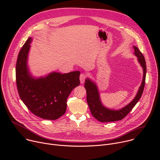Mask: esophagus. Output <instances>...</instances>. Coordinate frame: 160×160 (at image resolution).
<instances>
[{
    "instance_id": "obj_1",
    "label": "esophagus",
    "mask_w": 160,
    "mask_h": 160,
    "mask_svg": "<svg viewBox=\"0 0 160 160\" xmlns=\"http://www.w3.org/2000/svg\"><path fill=\"white\" fill-rule=\"evenodd\" d=\"M86 77H87V75L85 74H83V73H82L80 75V83H84V81H85Z\"/></svg>"
}]
</instances>
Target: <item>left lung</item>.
I'll use <instances>...</instances> for the list:
<instances>
[{
    "mask_svg": "<svg viewBox=\"0 0 160 160\" xmlns=\"http://www.w3.org/2000/svg\"><path fill=\"white\" fill-rule=\"evenodd\" d=\"M134 55L138 58V61L143 69V77L141 86L135 98L128 104L119 109H114L106 107L102 102L99 91L96 82L89 78L85 80V88L87 92V102L92 116L101 122H111L122 120L126 117L132 108L135 106L141 98L145 85L146 66L144 56L138 48L133 46Z\"/></svg>",
    "mask_w": 160,
    "mask_h": 160,
    "instance_id": "8db88e82",
    "label": "left lung"
}]
</instances>
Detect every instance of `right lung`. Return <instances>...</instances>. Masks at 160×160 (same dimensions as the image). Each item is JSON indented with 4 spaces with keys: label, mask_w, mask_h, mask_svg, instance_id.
Here are the masks:
<instances>
[{
    "label": "right lung",
    "mask_w": 160,
    "mask_h": 160,
    "mask_svg": "<svg viewBox=\"0 0 160 160\" xmlns=\"http://www.w3.org/2000/svg\"><path fill=\"white\" fill-rule=\"evenodd\" d=\"M29 37L19 52L16 77L21 101L35 115L45 120H54L66 111L67 98L80 85L79 71L62 74L52 72L45 76L35 77L28 64L30 43Z\"/></svg>",
    "instance_id": "1"
}]
</instances>
